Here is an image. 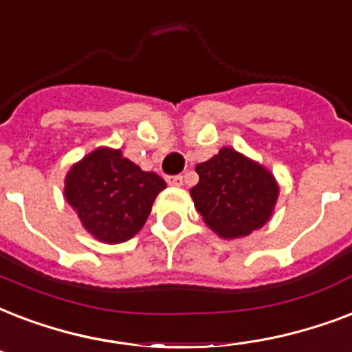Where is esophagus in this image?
<instances>
[{
  "mask_svg": "<svg viewBox=\"0 0 352 352\" xmlns=\"http://www.w3.org/2000/svg\"><path fill=\"white\" fill-rule=\"evenodd\" d=\"M167 182H168V185H174V187H182V185H184V176H182V174H176V176H168Z\"/></svg>",
  "mask_w": 352,
  "mask_h": 352,
  "instance_id": "1",
  "label": "esophagus"
}]
</instances>
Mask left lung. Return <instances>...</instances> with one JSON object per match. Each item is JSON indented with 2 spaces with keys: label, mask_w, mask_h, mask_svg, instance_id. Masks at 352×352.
Returning a JSON list of instances; mask_svg holds the SVG:
<instances>
[{
  "label": "left lung",
  "mask_w": 352,
  "mask_h": 352,
  "mask_svg": "<svg viewBox=\"0 0 352 352\" xmlns=\"http://www.w3.org/2000/svg\"><path fill=\"white\" fill-rule=\"evenodd\" d=\"M198 185L190 189L198 213L222 239H239L263 228L274 211L279 187L264 167L233 148L198 163Z\"/></svg>",
  "instance_id": "8db88e82"
}]
</instances>
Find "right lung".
<instances>
[{"label": "right lung", "instance_id": "1", "mask_svg": "<svg viewBox=\"0 0 352 352\" xmlns=\"http://www.w3.org/2000/svg\"><path fill=\"white\" fill-rule=\"evenodd\" d=\"M165 187L163 178L141 170L121 151L97 148L73 165L64 192L95 239L117 244L143 228L157 192Z\"/></svg>", "mask_w": 352, "mask_h": 352}]
</instances>
